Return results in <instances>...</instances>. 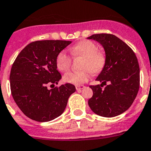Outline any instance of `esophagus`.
Wrapping results in <instances>:
<instances>
[{"label":"esophagus","mask_w":151,"mask_h":151,"mask_svg":"<svg viewBox=\"0 0 151 151\" xmlns=\"http://www.w3.org/2000/svg\"><path fill=\"white\" fill-rule=\"evenodd\" d=\"M85 88V87L84 86V85H76V88L77 91H81V90L84 89Z\"/></svg>","instance_id":"esophagus-1"}]
</instances>
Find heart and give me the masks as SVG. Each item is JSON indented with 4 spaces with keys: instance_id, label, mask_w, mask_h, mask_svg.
I'll return each mask as SVG.
<instances>
[{
    "instance_id": "heart-1",
    "label": "heart",
    "mask_w": 151,
    "mask_h": 151,
    "mask_svg": "<svg viewBox=\"0 0 151 151\" xmlns=\"http://www.w3.org/2000/svg\"><path fill=\"white\" fill-rule=\"evenodd\" d=\"M75 58H83L81 68L82 70L70 72L63 76V81L73 85H80L86 82L91 76V71L93 73H99L104 67L106 58L104 55L98 52L95 43L89 40L81 41L70 49ZM72 60L70 57L62 51L56 58L57 68L60 72H66L71 66Z\"/></svg>"
}]
</instances>
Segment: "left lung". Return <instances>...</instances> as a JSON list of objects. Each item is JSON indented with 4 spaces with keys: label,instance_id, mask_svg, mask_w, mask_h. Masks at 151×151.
I'll use <instances>...</instances> for the list:
<instances>
[{
    "label": "left lung",
    "instance_id": "1",
    "mask_svg": "<svg viewBox=\"0 0 151 151\" xmlns=\"http://www.w3.org/2000/svg\"><path fill=\"white\" fill-rule=\"evenodd\" d=\"M88 39L99 42L106 54L104 67L96 78L102 83L90 86L93 96L88 105L98 115L115 117L129 109L137 96L140 85L138 59L130 47L112 34H93ZM103 85L106 87L102 90Z\"/></svg>",
    "mask_w": 151,
    "mask_h": 151
}]
</instances>
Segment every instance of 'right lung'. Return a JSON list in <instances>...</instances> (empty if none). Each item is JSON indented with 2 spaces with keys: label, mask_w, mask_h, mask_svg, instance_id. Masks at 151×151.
<instances>
[{
  "label": "right lung",
  "mask_w": 151,
  "mask_h": 151,
  "mask_svg": "<svg viewBox=\"0 0 151 151\" xmlns=\"http://www.w3.org/2000/svg\"><path fill=\"white\" fill-rule=\"evenodd\" d=\"M71 42L66 40L30 42L15 60L9 76L11 93L19 109L29 118L47 122L64 111L76 87L67 83L48 90L47 85L58 84L61 75L57 70V56Z\"/></svg>",
  "instance_id": "1"
}]
</instances>
